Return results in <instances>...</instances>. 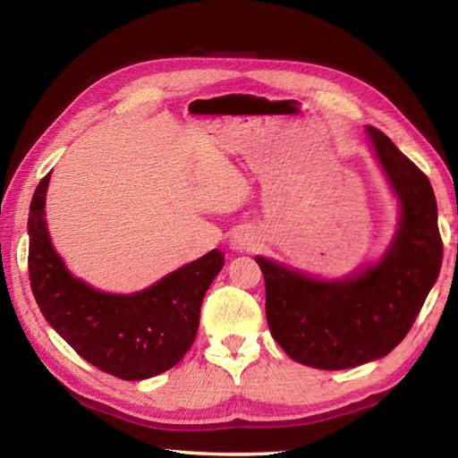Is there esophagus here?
<instances>
[{
    "label": "esophagus",
    "mask_w": 458,
    "mask_h": 458,
    "mask_svg": "<svg viewBox=\"0 0 458 458\" xmlns=\"http://www.w3.org/2000/svg\"><path fill=\"white\" fill-rule=\"evenodd\" d=\"M254 242H256L254 234H250V232H240V234L232 238V246H234V250L250 251V250H254Z\"/></svg>",
    "instance_id": "esophagus-1"
}]
</instances>
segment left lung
Wrapping results in <instances>:
<instances>
[{"instance_id":"8db88e82","label":"left lung","mask_w":458,"mask_h":458,"mask_svg":"<svg viewBox=\"0 0 458 458\" xmlns=\"http://www.w3.org/2000/svg\"><path fill=\"white\" fill-rule=\"evenodd\" d=\"M369 141L400 199V228L377 264L323 281L256 256L266 279V317L289 358L318 369H346L390 354L410 333L439 277L443 242L429 179L368 125Z\"/></svg>"}]
</instances>
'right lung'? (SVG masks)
<instances>
[{
    "instance_id": "obj_1",
    "label": "right lung",
    "mask_w": 458,
    "mask_h": 458,
    "mask_svg": "<svg viewBox=\"0 0 458 458\" xmlns=\"http://www.w3.org/2000/svg\"><path fill=\"white\" fill-rule=\"evenodd\" d=\"M51 173L29 208V279L38 309L86 362L122 379L153 377L179 364L199 330L204 293L224 266L212 250L131 295L104 293L74 277L56 254L45 220Z\"/></svg>"
}]
</instances>
